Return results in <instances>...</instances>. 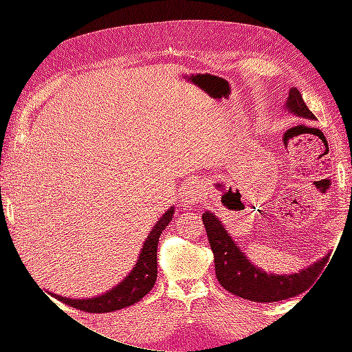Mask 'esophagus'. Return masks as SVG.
Masks as SVG:
<instances>
[{
    "instance_id": "obj_1",
    "label": "esophagus",
    "mask_w": 352,
    "mask_h": 352,
    "mask_svg": "<svg viewBox=\"0 0 352 352\" xmlns=\"http://www.w3.org/2000/svg\"><path fill=\"white\" fill-rule=\"evenodd\" d=\"M202 195V185L198 180H188L182 189V201L186 207L197 206Z\"/></svg>"
}]
</instances>
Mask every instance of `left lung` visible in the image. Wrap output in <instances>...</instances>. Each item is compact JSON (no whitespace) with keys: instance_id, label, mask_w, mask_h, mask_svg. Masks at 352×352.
<instances>
[{"instance_id":"8db88e82","label":"left lung","mask_w":352,"mask_h":352,"mask_svg":"<svg viewBox=\"0 0 352 352\" xmlns=\"http://www.w3.org/2000/svg\"><path fill=\"white\" fill-rule=\"evenodd\" d=\"M283 109L301 119L316 120V116L308 110L300 91L294 87L289 89ZM202 221L211 251L214 254L217 280L230 294L254 302H276L302 294L322 273L330 257V252H327L323 258L307 265L298 273H267L251 263L236 242L230 238L225 223H221L214 212H202Z\"/></svg>"}]
</instances>
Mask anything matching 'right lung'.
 I'll return each mask as SVG.
<instances>
[{
	"label": "right lung",
	"instance_id": "1",
	"mask_svg": "<svg viewBox=\"0 0 352 352\" xmlns=\"http://www.w3.org/2000/svg\"><path fill=\"white\" fill-rule=\"evenodd\" d=\"M175 214V207H170L164 214L148 233L146 239L136 260L133 269L123 280H120L110 291L92 298H67L58 294H51L56 300L65 302L78 310L87 313H111L122 310L129 305L141 301L142 298L153 289L157 280V247L158 239L166 226L172 221Z\"/></svg>",
	"mask_w": 352,
	"mask_h": 352
}]
</instances>
